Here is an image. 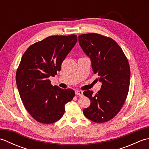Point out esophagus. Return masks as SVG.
I'll return each instance as SVG.
<instances>
[{
    "mask_svg": "<svg viewBox=\"0 0 149 149\" xmlns=\"http://www.w3.org/2000/svg\"><path fill=\"white\" fill-rule=\"evenodd\" d=\"M75 94H76L77 95L82 97L83 95V91L77 90H75Z\"/></svg>",
    "mask_w": 149,
    "mask_h": 149,
    "instance_id": "obj_1",
    "label": "esophagus"
}]
</instances>
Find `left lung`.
<instances>
[{"label": "left lung", "instance_id": "obj_1", "mask_svg": "<svg viewBox=\"0 0 149 149\" xmlns=\"http://www.w3.org/2000/svg\"><path fill=\"white\" fill-rule=\"evenodd\" d=\"M79 42L102 83L95 95L90 90L83 92L91 101L83 113L94 122L109 121L120 112L127 99L131 75L127 58L115 40L99 34H81Z\"/></svg>", "mask_w": 149, "mask_h": 149}]
</instances>
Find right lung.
Wrapping results in <instances>:
<instances>
[{
    "label": "right lung",
    "mask_w": 149,
    "mask_h": 149,
    "mask_svg": "<svg viewBox=\"0 0 149 149\" xmlns=\"http://www.w3.org/2000/svg\"><path fill=\"white\" fill-rule=\"evenodd\" d=\"M77 41L75 34L50 36L31 45L22 57L16 82L25 108L37 122L50 124L58 121L65 104L75 96L72 89L53 86L49 77L61 70Z\"/></svg>",
    "instance_id": "obj_1"
}]
</instances>
